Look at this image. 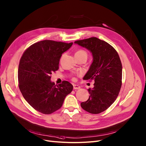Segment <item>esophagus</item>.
<instances>
[{
    "instance_id": "34e87169",
    "label": "esophagus",
    "mask_w": 146,
    "mask_h": 146,
    "mask_svg": "<svg viewBox=\"0 0 146 146\" xmlns=\"http://www.w3.org/2000/svg\"><path fill=\"white\" fill-rule=\"evenodd\" d=\"M80 88V87L77 85V84H73V89L74 90H77V89H79Z\"/></svg>"
}]
</instances>
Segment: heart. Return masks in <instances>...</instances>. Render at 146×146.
I'll return each mask as SVG.
<instances>
[{"label":"heart","mask_w":146,"mask_h":146,"mask_svg":"<svg viewBox=\"0 0 146 146\" xmlns=\"http://www.w3.org/2000/svg\"><path fill=\"white\" fill-rule=\"evenodd\" d=\"M75 56L76 57H80V56H85V57H87V53L86 51H85L83 49H79L77 50L76 53H75ZM73 80H75L76 79L74 77H73L72 78Z\"/></svg>","instance_id":"heart-1"}]
</instances>
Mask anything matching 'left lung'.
Returning <instances> with one entry per match:
<instances>
[{"mask_svg": "<svg viewBox=\"0 0 146 146\" xmlns=\"http://www.w3.org/2000/svg\"><path fill=\"white\" fill-rule=\"evenodd\" d=\"M74 43L89 50L93 57L84 79L94 80V87L88 89L89 98L81 103V107L90 113H100L109 108L119 94L122 84L120 57L112 46L95 37Z\"/></svg>", "mask_w": 146, "mask_h": 146, "instance_id": "left-lung-1", "label": "left lung"}]
</instances>
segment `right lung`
<instances>
[{
	"label": "right lung",
	"instance_id": "1",
	"mask_svg": "<svg viewBox=\"0 0 146 146\" xmlns=\"http://www.w3.org/2000/svg\"><path fill=\"white\" fill-rule=\"evenodd\" d=\"M73 43L44 40L35 43L24 52L18 69L19 87L23 98L36 110L49 114L59 110L73 90L67 81L55 85L51 74L59 69L63 53Z\"/></svg>",
	"mask_w": 146,
	"mask_h": 146
}]
</instances>
